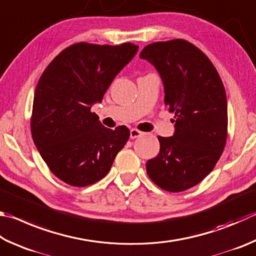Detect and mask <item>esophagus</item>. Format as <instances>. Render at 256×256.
I'll return each mask as SVG.
<instances>
[{
    "instance_id": "34e87169",
    "label": "esophagus",
    "mask_w": 256,
    "mask_h": 256,
    "mask_svg": "<svg viewBox=\"0 0 256 256\" xmlns=\"http://www.w3.org/2000/svg\"><path fill=\"white\" fill-rule=\"evenodd\" d=\"M143 132L142 131H138L136 128H132L131 131H130V138H140L143 136Z\"/></svg>"
}]
</instances>
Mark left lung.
I'll return each mask as SVG.
<instances>
[{
	"label": "left lung",
	"mask_w": 256,
	"mask_h": 256,
	"mask_svg": "<svg viewBox=\"0 0 256 256\" xmlns=\"http://www.w3.org/2000/svg\"><path fill=\"white\" fill-rule=\"evenodd\" d=\"M160 74L164 104L174 113V133L158 136L160 152L146 172L160 188L179 192L212 171L227 138V100L220 75L207 56L182 39L148 44L140 54Z\"/></svg>",
	"instance_id": "obj_1"
}]
</instances>
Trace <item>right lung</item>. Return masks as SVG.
Masks as SVG:
<instances>
[{"mask_svg":"<svg viewBox=\"0 0 256 256\" xmlns=\"http://www.w3.org/2000/svg\"><path fill=\"white\" fill-rule=\"evenodd\" d=\"M138 49L130 42L75 44L41 75L32 106V138L51 172L64 182L75 187L97 182L128 142L126 126L105 128L90 108L100 103Z\"/></svg>","mask_w":256,"mask_h":256,"instance_id":"add662e5","label":"right lung"}]
</instances>
